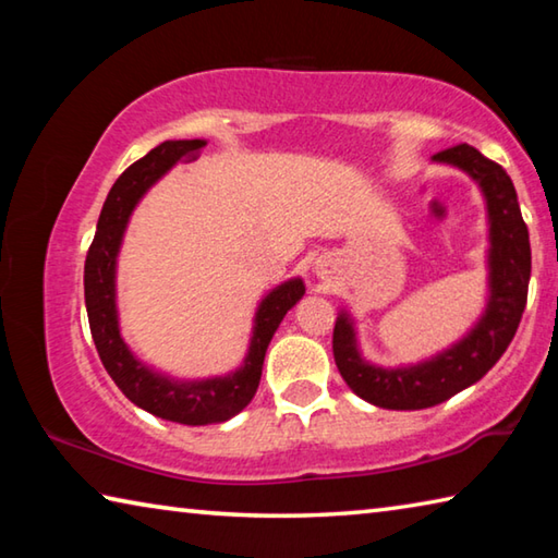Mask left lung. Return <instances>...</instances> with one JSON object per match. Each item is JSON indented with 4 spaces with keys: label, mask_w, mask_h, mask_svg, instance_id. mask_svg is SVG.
<instances>
[{
    "label": "left lung",
    "mask_w": 558,
    "mask_h": 558,
    "mask_svg": "<svg viewBox=\"0 0 558 558\" xmlns=\"http://www.w3.org/2000/svg\"><path fill=\"white\" fill-rule=\"evenodd\" d=\"M433 162L462 169L483 189L489 221V298L483 317L460 342L426 362L389 369L366 362L356 347L352 319L347 313H339L332 335L337 369L349 389L379 409H430L483 379L507 352L526 305L532 248L512 179L470 145L442 149L433 155Z\"/></svg>",
    "instance_id": "left-lung-1"
}]
</instances>
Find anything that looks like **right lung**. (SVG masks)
Wrapping results in <instances>:
<instances>
[{
    "instance_id": "add662e5",
    "label": "right lung",
    "mask_w": 558,
    "mask_h": 558,
    "mask_svg": "<svg viewBox=\"0 0 558 558\" xmlns=\"http://www.w3.org/2000/svg\"><path fill=\"white\" fill-rule=\"evenodd\" d=\"M204 140H167L155 149L130 165L112 184L106 204H102L96 239H93L83 288H86V310L90 335L100 354V362L128 399L157 418L184 423V426H206V423H223L241 413L256 396L263 359L288 310L305 295L300 278L286 280L272 288L260 300L253 319V337L248 354L239 369L211 379L182 381L149 369L147 364L130 352L120 335L118 305H116V268L122 235L137 202L159 177L167 174L177 162L199 155Z\"/></svg>"
}]
</instances>
